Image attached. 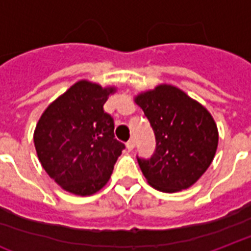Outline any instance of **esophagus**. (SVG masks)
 <instances>
[{
    "mask_svg": "<svg viewBox=\"0 0 251 251\" xmlns=\"http://www.w3.org/2000/svg\"><path fill=\"white\" fill-rule=\"evenodd\" d=\"M126 147H127V150H130V151L133 150L134 147H135V141H134V139H133V138L130 139L129 142L126 143Z\"/></svg>",
    "mask_w": 251,
    "mask_h": 251,
    "instance_id": "esophagus-1",
    "label": "esophagus"
}]
</instances>
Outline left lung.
I'll return each mask as SVG.
<instances>
[{
	"label": "left lung",
	"instance_id": "1",
	"mask_svg": "<svg viewBox=\"0 0 251 251\" xmlns=\"http://www.w3.org/2000/svg\"><path fill=\"white\" fill-rule=\"evenodd\" d=\"M135 102L155 134L151 158H137L149 184L162 192L189 188L215 158L219 131L213 117L187 93L167 84L143 92Z\"/></svg>",
	"mask_w": 251,
	"mask_h": 251
}]
</instances>
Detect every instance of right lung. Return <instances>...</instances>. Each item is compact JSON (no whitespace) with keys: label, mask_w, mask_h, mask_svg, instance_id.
I'll return each mask as SVG.
<instances>
[{"label":"right lung","mask_w":251,"mask_h":251,"mask_svg":"<svg viewBox=\"0 0 251 251\" xmlns=\"http://www.w3.org/2000/svg\"><path fill=\"white\" fill-rule=\"evenodd\" d=\"M114 91L80 80L51 102L36 124L34 145L42 167L71 194L100 191L125 149L114 138L113 117L104 112Z\"/></svg>","instance_id":"add662e5"}]
</instances>
